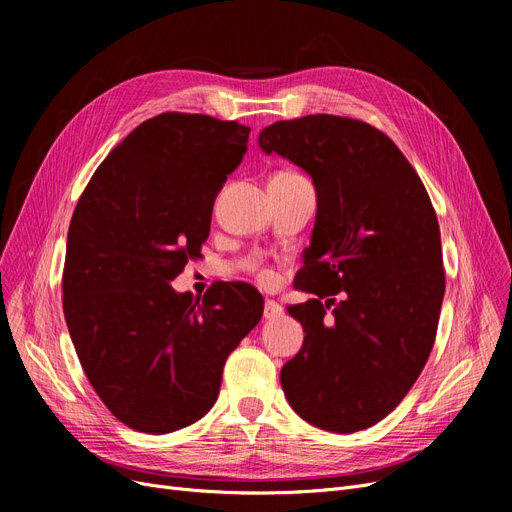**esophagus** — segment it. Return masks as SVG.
<instances>
[{"instance_id":"esophagus-1","label":"esophagus","mask_w":512,"mask_h":512,"mask_svg":"<svg viewBox=\"0 0 512 512\" xmlns=\"http://www.w3.org/2000/svg\"><path fill=\"white\" fill-rule=\"evenodd\" d=\"M280 315H282V307H280L276 301L267 299V301H265V307H263V317H265V319H278Z\"/></svg>"}]
</instances>
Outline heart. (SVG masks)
I'll list each match as a JSON object with an SVG mask.
<instances>
[{
	"mask_svg": "<svg viewBox=\"0 0 512 512\" xmlns=\"http://www.w3.org/2000/svg\"><path fill=\"white\" fill-rule=\"evenodd\" d=\"M276 176H286V178H299L301 174H299V172H292V170H284V172H278ZM249 267H251V270L257 274V278H259L261 282H272V280H274V272H272L270 267H267V265H263V261H261V259H251Z\"/></svg>",
	"mask_w": 512,
	"mask_h": 512,
	"instance_id": "obj_1",
	"label": "heart"
}]
</instances>
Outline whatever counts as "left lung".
<instances>
[{
	"label": "left lung",
	"instance_id": "left-lung-1",
	"mask_svg": "<svg viewBox=\"0 0 512 512\" xmlns=\"http://www.w3.org/2000/svg\"><path fill=\"white\" fill-rule=\"evenodd\" d=\"M259 147L303 168L317 193L294 278L315 299L286 307L307 336L282 367L284 394L311 425L359 432L396 409L432 353L446 288L436 211L407 157L367 122L280 120Z\"/></svg>",
	"mask_w": 512,
	"mask_h": 512
}]
</instances>
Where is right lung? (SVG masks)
I'll list each match as a JSON object with an SVG mask.
<instances>
[{"label": "right lung", "mask_w": 512, "mask_h": 512, "mask_svg": "<svg viewBox=\"0 0 512 512\" xmlns=\"http://www.w3.org/2000/svg\"><path fill=\"white\" fill-rule=\"evenodd\" d=\"M249 132L203 114L149 118L103 159L74 209L66 326L103 405L137 432L199 421L218 400L228 355L263 315L245 282L215 284L203 301L170 286L207 240Z\"/></svg>", "instance_id": "right-lung-1"}]
</instances>
